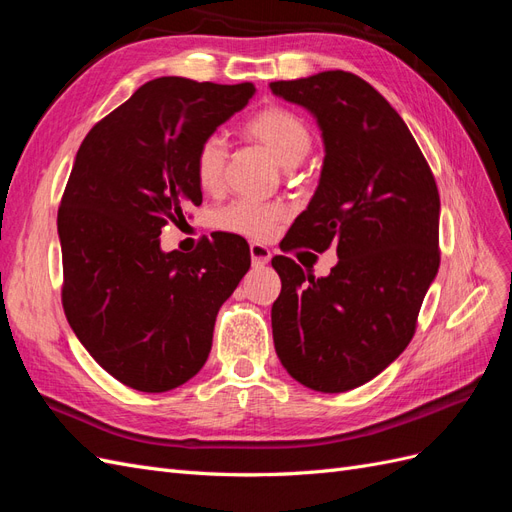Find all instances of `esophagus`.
Returning <instances> with one entry per match:
<instances>
[{
	"label": "esophagus",
	"instance_id": "1",
	"mask_svg": "<svg viewBox=\"0 0 512 512\" xmlns=\"http://www.w3.org/2000/svg\"><path fill=\"white\" fill-rule=\"evenodd\" d=\"M250 256H252L254 267H265V265H269V260H271V250L262 243H252L250 245Z\"/></svg>",
	"mask_w": 512,
	"mask_h": 512
}]
</instances>
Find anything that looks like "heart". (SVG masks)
I'll return each instance as SVG.
<instances>
[{
  "label": "heart",
  "mask_w": 512,
  "mask_h": 512,
  "mask_svg": "<svg viewBox=\"0 0 512 512\" xmlns=\"http://www.w3.org/2000/svg\"><path fill=\"white\" fill-rule=\"evenodd\" d=\"M241 132L252 141L265 145L284 168L301 164L312 151V130L307 123L284 106H267L247 119ZM226 145L218 134L200 141L194 151V177L205 192H218L224 183ZM286 207L277 203L239 200L218 213L220 228L250 239H267L275 226L286 218Z\"/></svg>",
  "instance_id": "heart-1"
}]
</instances>
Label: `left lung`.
<instances>
[{"instance_id": "1", "label": "left lung", "mask_w": 512, "mask_h": 512, "mask_svg": "<svg viewBox=\"0 0 512 512\" xmlns=\"http://www.w3.org/2000/svg\"><path fill=\"white\" fill-rule=\"evenodd\" d=\"M320 128L318 188L288 230V247L337 245L327 277L275 256L282 292L273 344L288 374L320 393L356 389L389 367L414 335L440 267V196L408 126L378 91L344 70L269 85Z\"/></svg>"}]
</instances>
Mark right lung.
<instances>
[{
  "label": "right lung",
  "instance_id": "right-lung-1",
  "mask_svg": "<svg viewBox=\"0 0 512 512\" xmlns=\"http://www.w3.org/2000/svg\"><path fill=\"white\" fill-rule=\"evenodd\" d=\"M256 94L160 76L96 123L57 213L64 312L98 365L130 389L164 393L203 369L215 316L250 269L239 235L164 252L162 228L203 203L194 151Z\"/></svg>",
  "mask_w": 512,
  "mask_h": 512
}]
</instances>
